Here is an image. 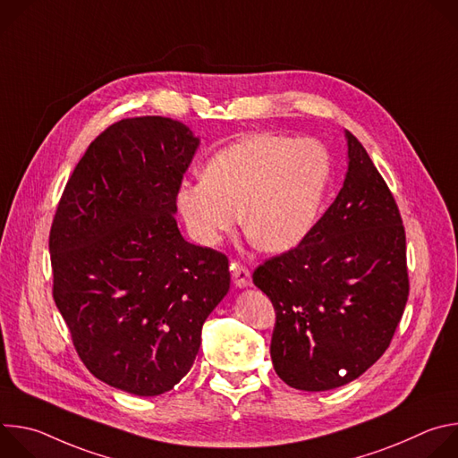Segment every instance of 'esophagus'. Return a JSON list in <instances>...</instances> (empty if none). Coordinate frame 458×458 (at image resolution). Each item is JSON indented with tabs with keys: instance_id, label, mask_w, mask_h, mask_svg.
Instances as JSON below:
<instances>
[{
	"instance_id": "34e87169",
	"label": "esophagus",
	"mask_w": 458,
	"mask_h": 458,
	"mask_svg": "<svg viewBox=\"0 0 458 458\" xmlns=\"http://www.w3.org/2000/svg\"><path fill=\"white\" fill-rule=\"evenodd\" d=\"M230 268H232L233 284H235L237 288H246V286H250V270H248L246 267L239 265L237 260H232Z\"/></svg>"
}]
</instances>
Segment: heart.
I'll return each instance as SVG.
<instances>
[{
    "mask_svg": "<svg viewBox=\"0 0 458 458\" xmlns=\"http://www.w3.org/2000/svg\"><path fill=\"white\" fill-rule=\"evenodd\" d=\"M332 177L318 141L260 132L219 150L205 179L182 182L177 208L190 235L217 246L241 223L250 242L268 253L299 246L315 226Z\"/></svg>",
    "mask_w": 458,
    "mask_h": 458,
    "instance_id": "b5f03b06",
    "label": "heart"
}]
</instances>
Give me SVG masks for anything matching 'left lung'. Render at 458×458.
<instances>
[{"instance_id":"obj_1","label":"left lung","mask_w":458,"mask_h":458,"mask_svg":"<svg viewBox=\"0 0 458 458\" xmlns=\"http://www.w3.org/2000/svg\"><path fill=\"white\" fill-rule=\"evenodd\" d=\"M344 184L308 237L253 272L276 308L270 355L292 387L352 382L387 350L410 277L406 232L394 193L359 140L346 132Z\"/></svg>"}]
</instances>
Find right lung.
Segmentation results:
<instances>
[{
	"instance_id": "right-lung-1",
	"label": "right lung",
	"mask_w": 458,
	"mask_h": 458,
	"mask_svg": "<svg viewBox=\"0 0 458 458\" xmlns=\"http://www.w3.org/2000/svg\"><path fill=\"white\" fill-rule=\"evenodd\" d=\"M198 147L168 117L110 124L74 168L50 228L52 295L80 359L141 397L190 371L230 288L228 257L184 241L174 216Z\"/></svg>"
}]
</instances>
